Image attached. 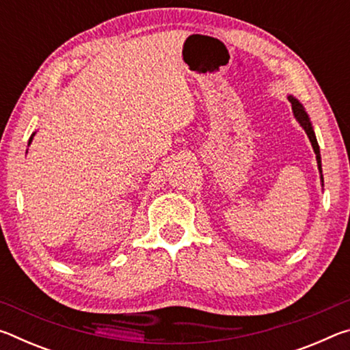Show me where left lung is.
Segmentation results:
<instances>
[{
  "mask_svg": "<svg viewBox=\"0 0 350 350\" xmlns=\"http://www.w3.org/2000/svg\"><path fill=\"white\" fill-rule=\"evenodd\" d=\"M288 102L292 103V109H293V116L296 117V120L299 122V125L303 126V129L307 134V137H309L310 144L313 146V151L317 154V162H318V170H319V174H321V182L323 180V168H321V154H319V146H318V142H317V135L313 133V128H312V123H310V118L307 116V112L304 111L303 105H301L298 100H296L293 96H288ZM324 185V183H323Z\"/></svg>",
  "mask_w": 350,
  "mask_h": 350,
  "instance_id": "left-lung-1",
  "label": "left lung"
}]
</instances>
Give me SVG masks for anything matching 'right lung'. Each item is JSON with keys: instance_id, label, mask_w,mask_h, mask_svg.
<instances>
[{"instance_id": "obj_1", "label": "right lung", "mask_w": 350, "mask_h": 350, "mask_svg": "<svg viewBox=\"0 0 350 350\" xmlns=\"http://www.w3.org/2000/svg\"><path fill=\"white\" fill-rule=\"evenodd\" d=\"M33 135H35V133L31 135V139H29V145H31V142H32V139H33Z\"/></svg>"}]
</instances>
